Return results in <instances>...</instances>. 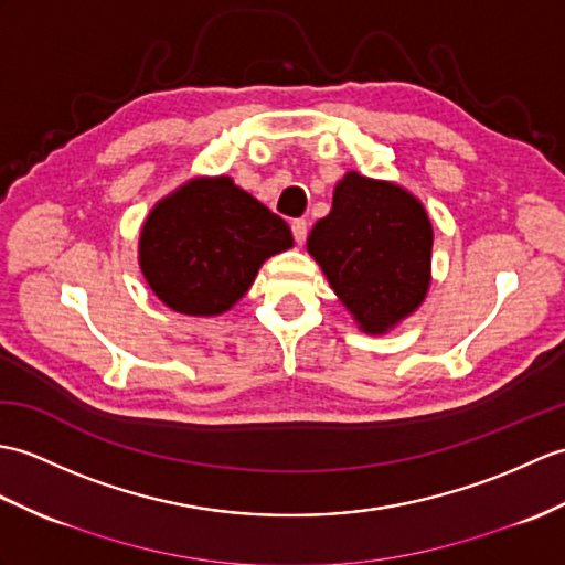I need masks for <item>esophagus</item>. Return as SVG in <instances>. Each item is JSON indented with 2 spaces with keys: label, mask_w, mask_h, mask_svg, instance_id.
I'll return each mask as SVG.
<instances>
[{
  "label": "esophagus",
  "mask_w": 565,
  "mask_h": 565,
  "mask_svg": "<svg viewBox=\"0 0 565 565\" xmlns=\"http://www.w3.org/2000/svg\"><path fill=\"white\" fill-rule=\"evenodd\" d=\"M291 231H294V241H296L298 245H303V243H306V235H308V223H306L303 218H296V221L291 223Z\"/></svg>",
  "instance_id": "34e87169"
}]
</instances>
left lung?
Instances as JSON below:
<instances>
[{"label":"left lung","instance_id":"left-lung-1","mask_svg":"<svg viewBox=\"0 0 565 565\" xmlns=\"http://www.w3.org/2000/svg\"><path fill=\"white\" fill-rule=\"evenodd\" d=\"M306 247L365 334H387L426 300L433 226L397 182L349 170Z\"/></svg>","mask_w":565,"mask_h":565}]
</instances>
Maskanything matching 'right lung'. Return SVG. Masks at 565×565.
Segmentation results:
<instances>
[{"label": "right lung", "instance_id": "obj_1", "mask_svg": "<svg viewBox=\"0 0 565 565\" xmlns=\"http://www.w3.org/2000/svg\"><path fill=\"white\" fill-rule=\"evenodd\" d=\"M288 247V223L233 178L196 175L153 204L139 231V269L170 310L214 318Z\"/></svg>", "mask_w": 565, "mask_h": 565}]
</instances>
